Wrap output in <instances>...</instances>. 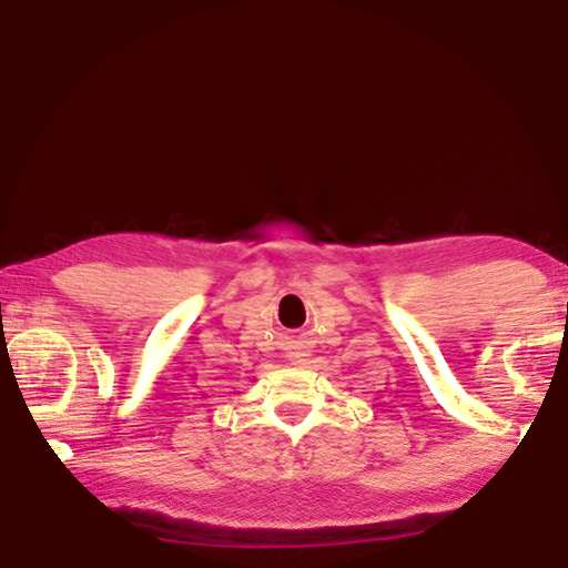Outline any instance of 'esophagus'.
I'll list each match as a JSON object with an SVG mask.
<instances>
[{"instance_id":"obj_1","label":"esophagus","mask_w":568,"mask_h":568,"mask_svg":"<svg viewBox=\"0 0 568 568\" xmlns=\"http://www.w3.org/2000/svg\"><path fill=\"white\" fill-rule=\"evenodd\" d=\"M291 359H293V365H303L305 359H307V355L305 353H295Z\"/></svg>"}]
</instances>
